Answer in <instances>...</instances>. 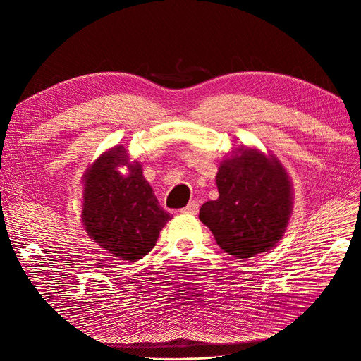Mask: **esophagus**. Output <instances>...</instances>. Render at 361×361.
Wrapping results in <instances>:
<instances>
[{"label":"esophagus","mask_w":361,"mask_h":361,"mask_svg":"<svg viewBox=\"0 0 361 361\" xmlns=\"http://www.w3.org/2000/svg\"><path fill=\"white\" fill-rule=\"evenodd\" d=\"M180 212H182V214H190V215H195V214L199 212V202H195V200L190 202V203H188V206H185L183 209H180Z\"/></svg>","instance_id":"obj_1"}]
</instances>
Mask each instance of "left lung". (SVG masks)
<instances>
[{"instance_id": "obj_1", "label": "left lung", "mask_w": 361, "mask_h": 361, "mask_svg": "<svg viewBox=\"0 0 361 361\" xmlns=\"http://www.w3.org/2000/svg\"><path fill=\"white\" fill-rule=\"evenodd\" d=\"M216 187L220 195L200 207L199 218L226 253L248 259L280 241L289 221L292 194L277 159L245 149L221 164Z\"/></svg>"}]
</instances>
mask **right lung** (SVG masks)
<instances>
[{
	"mask_svg": "<svg viewBox=\"0 0 361 361\" xmlns=\"http://www.w3.org/2000/svg\"><path fill=\"white\" fill-rule=\"evenodd\" d=\"M125 163L126 150L117 146L85 174L82 223L97 245L135 262L154 248L171 216L159 206L138 162L128 164V175L116 170Z\"/></svg>",
	"mask_w": 361,
	"mask_h": 361,
	"instance_id": "add662e5",
	"label": "right lung"
}]
</instances>
